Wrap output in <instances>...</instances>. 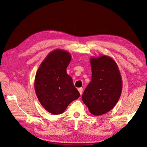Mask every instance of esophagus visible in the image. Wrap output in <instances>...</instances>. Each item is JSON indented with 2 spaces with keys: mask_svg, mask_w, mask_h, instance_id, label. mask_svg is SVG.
I'll return each instance as SVG.
<instances>
[{
  "mask_svg": "<svg viewBox=\"0 0 147 147\" xmlns=\"http://www.w3.org/2000/svg\"><path fill=\"white\" fill-rule=\"evenodd\" d=\"M78 92H79L80 94L82 95V92H83V88H78Z\"/></svg>",
  "mask_w": 147,
  "mask_h": 147,
  "instance_id": "esophagus-1",
  "label": "esophagus"
}]
</instances>
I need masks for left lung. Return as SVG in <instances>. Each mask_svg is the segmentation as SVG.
Instances as JSON below:
<instances>
[{"label":"left lung","mask_w":147,"mask_h":147,"mask_svg":"<svg viewBox=\"0 0 147 147\" xmlns=\"http://www.w3.org/2000/svg\"><path fill=\"white\" fill-rule=\"evenodd\" d=\"M92 80L85 89L82 100L94 115H102L112 110L122 89V80L113 59L107 55L90 59Z\"/></svg>","instance_id":"8db88e82"}]
</instances>
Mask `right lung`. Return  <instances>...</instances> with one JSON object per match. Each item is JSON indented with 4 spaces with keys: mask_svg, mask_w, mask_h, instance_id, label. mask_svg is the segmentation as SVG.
I'll return each mask as SVG.
<instances>
[{
    "mask_svg": "<svg viewBox=\"0 0 147 147\" xmlns=\"http://www.w3.org/2000/svg\"><path fill=\"white\" fill-rule=\"evenodd\" d=\"M71 60L63 50L51 52L42 62L35 78V90L39 102L49 113L59 115L80 96L71 77L67 74Z\"/></svg>",
    "mask_w": 147,
    "mask_h": 147,
    "instance_id": "1",
    "label": "right lung"
}]
</instances>
